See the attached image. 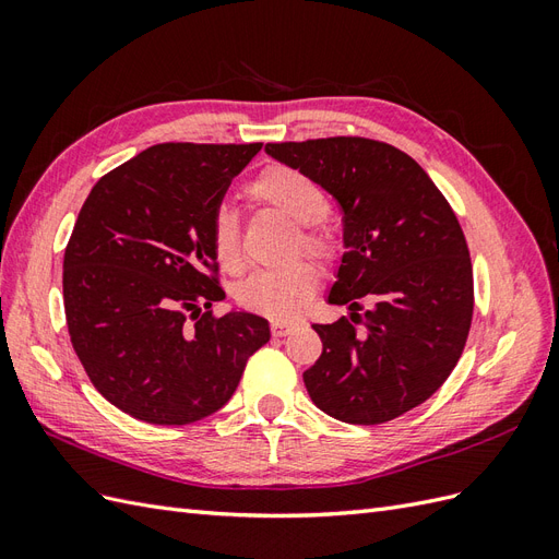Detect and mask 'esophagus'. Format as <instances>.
<instances>
[{"label":"esophagus","mask_w":559,"mask_h":559,"mask_svg":"<svg viewBox=\"0 0 559 559\" xmlns=\"http://www.w3.org/2000/svg\"><path fill=\"white\" fill-rule=\"evenodd\" d=\"M292 329H294L292 321H273V324H270V331H273L275 337H284Z\"/></svg>","instance_id":"1"}]
</instances>
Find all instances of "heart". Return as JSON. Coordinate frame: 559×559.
<instances>
[{
    "instance_id": "obj_1",
    "label": "heart",
    "mask_w": 559,
    "mask_h": 559,
    "mask_svg": "<svg viewBox=\"0 0 559 559\" xmlns=\"http://www.w3.org/2000/svg\"><path fill=\"white\" fill-rule=\"evenodd\" d=\"M249 200L261 207L273 210L296 224L298 245L314 257H331L333 233L321 222L329 198L324 186L294 165H267L265 170L249 181ZM210 242L214 259L228 273L242 267L240 224L238 214L228 207H218L210 218ZM319 273L310 261H296L284 270H265L247 277L235 298L251 312L267 317H292L298 312L317 289Z\"/></svg>"
}]
</instances>
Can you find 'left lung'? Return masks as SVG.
<instances>
[{
    "label": "left lung",
    "mask_w": 559,
    "mask_h": 559,
    "mask_svg": "<svg viewBox=\"0 0 559 559\" xmlns=\"http://www.w3.org/2000/svg\"><path fill=\"white\" fill-rule=\"evenodd\" d=\"M265 151L317 179L343 210L345 253L329 302L352 312L312 326L324 349L302 373L310 399L347 425L417 408L460 361L473 317V267L450 202L408 154L378 140ZM361 297L374 300L364 316Z\"/></svg>",
    "instance_id": "obj_1"
}]
</instances>
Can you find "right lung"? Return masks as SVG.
<instances>
[{
  "label": "right lung",
  "mask_w": 559,
  "mask_h": 559,
  "mask_svg": "<svg viewBox=\"0 0 559 559\" xmlns=\"http://www.w3.org/2000/svg\"><path fill=\"white\" fill-rule=\"evenodd\" d=\"M261 146H148L83 202L62 263L67 329L97 392L134 419L181 427L224 408L270 341L263 317L212 314L226 292L210 218Z\"/></svg>",
  "instance_id": "obj_1"
}]
</instances>
